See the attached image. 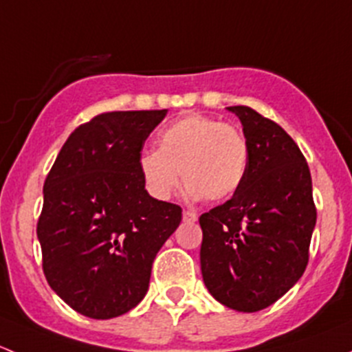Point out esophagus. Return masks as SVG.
Here are the masks:
<instances>
[{"instance_id": "34e87169", "label": "esophagus", "mask_w": 352, "mask_h": 352, "mask_svg": "<svg viewBox=\"0 0 352 352\" xmlns=\"http://www.w3.org/2000/svg\"><path fill=\"white\" fill-rule=\"evenodd\" d=\"M182 218H184V221H186V223L197 221V214L194 211H184L182 212Z\"/></svg>"}]
</instances>
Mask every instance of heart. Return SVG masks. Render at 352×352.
Wrapping results in <instances>:
<instances>
[{
  "label": "heart",
  "mask_w": 352,
  "mask_h": 352,
  "mask_svg": "<svg viewBox=\"0 0 352 352\" xmlns=\"http://www.w3.org/2000/svg\"><path fill=\"white\" fill-rule=\"evenodd\" d=\"M158 151L138 160L144 189L156 201H168L186 180L190 201H225L242 186L248 166V143L236 127L214 117L187 113L160 131Z\"/></svg>",
  "instance_id": "heart-1"
}]
</instances>
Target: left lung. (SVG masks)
Masks as SVG:
<instances>
[{"mask_svg":"<svg viewBox=\"0 0 352 352\" xmlns=\"http://www.w3.org/2000/svg\"><path fill=\"white\" fill-rule=\"evenodd\" d=\"M228 110L242 122L250 155L240 189L199 218L201 271L214 300L252 314L303 276L317 209L310 168L293 138L254 109Z\"/></svg>","mask_w":352,"mask_h":352,"instance_id":"left-lung-1","label":"left lung"}]
</instances>
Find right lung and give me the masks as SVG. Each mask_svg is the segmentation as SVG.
I'll return each instance as SVG.
<instances>
[{"label":"right lung","instance_id":"1","mask_svg":"<svg viewBox=\"0 0 352 352\" xmlns=\"http://www.w3.org/2000/svg\"><path fill=\"white\" fill-rule=\"evenodd\" d=\"M163 110L105 112L63 144L44 182L37 223L49 286L85 317L107 320L136 307L151 265L182 209L146 192L138 160Z\"/></svg>","mask_w":352,"mask_h":352}]
</instances>
